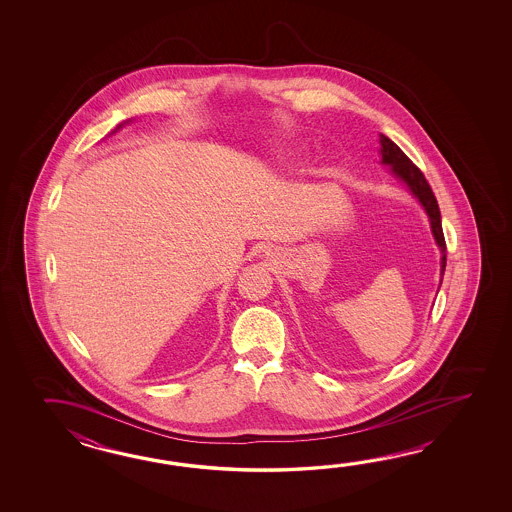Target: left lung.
<instances>
[{
	"mask_svg": "<svg viewBox=\"0 0 512 512\" xmlns=\"http://www.w3.org/2000/svg\"><path fill=\"white\" fill-rule=\"evenodd\" d=\"M381 155L382 163L390 164L393 172L403 179L406 185L410 186V190L414 192V196L421 201V205L425 207L426 214L430 218V225H432V232H434L435 241L441 247L443 258H441V274H445L446 267V243L445 234H443V225H441V212H439V205L435 199L432 188L428 185L423 172L415 166L408 155L386 135H381Z\"/></svg>",
	"mask_w": 512,
	"mask_h": 512,
	"instance_id": "1",
	"label": "left lung"
}]
</instances>
